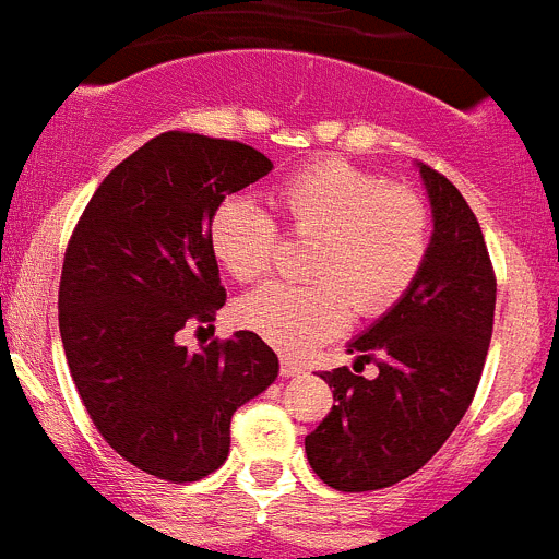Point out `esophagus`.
Returning <instances> with one entry per match:
<instances>
[{
    "instance_id": "obj_1",
    "label": "esophagus",
    "mask_w": 559,
    "mask_h": 559,
    "mask_svg": "<svg viewBox=\"0 0 559 559\" xmlns=\"http://www.w3.org/2000/svg\"><path fill=\"white\" fill-rule=\"evenodd\" d=\"M306 367L298 365V361H292V359H281V376L284 379H292V376H300L304 373Z\"/></svg>"
}]
</instances>
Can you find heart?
Wrapping results in <instances>:
<instances>
[{"label":"heart","mask_w":559,"mask_h":559,"mask_svg":"<svg viewBox=\"0 0 559 559\" xmlns=\"http://www.w3.org/2000/svg\"><path fill=\"white\" fill-rule=\"evenodd\" d=\"M275 205L289 234L314 239L311 284L270 281L239 300L236 320L286 354H306L359 314L399 304L431 250V214L409 189L342 158L311 160L286 175ZM278 248V225L245 198L211 211L209 250L236 281L259 278Z\"/></svg>","instance_id":"obj_1"}]
</instances>
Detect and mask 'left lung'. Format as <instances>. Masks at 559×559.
Wrapping results in <instances>:
<instances>
[{
    "label": "left lung",
    "mask_w": 559,
    "mask_h": 559,
    "mask_svg": "<svg viewBox=\"0 0 559 559\" xmlns=\"http://www.w3.org/2000/svg\"><path fill=\"white\" fill-rule=\"evenodd\" d=\"M435 217L424 270L399 304L348 345L379 376L325 370L323 424L306 435L309 465L342 492L381 490L426 465L479 386L492 334L496 275L474 211L445 175L420 164Z\"/></svg>",
    "instance_id": "1"
}]
</instances>
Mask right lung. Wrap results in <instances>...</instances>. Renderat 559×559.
Segmentation results:
<instances>
[{"label": "right lung", "mask_w": 559, "mask_h": 559, "mask_svg": "<svg viewBox=\"0 0 559 559\" xmlns=\"http://www.w3.org/2000/svg\"><path fill=\"white\" fill-rule=\"evenodd\" d=\"M270 169L242 142L169 130L110 169L69 239L58 320L74 386L110 449L175 485L228 460L230 417L278 376L253 331L198 354L178 342L225 306L211 211Z\"/></svg>", "instance_id": "right-lung-1"}]
</instances>
